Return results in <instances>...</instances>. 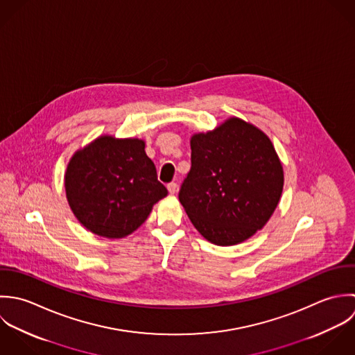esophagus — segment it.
I'll list each match as a JSON object with an SVG mask.
<instances>
[{"instance_id": "1", "label": "esophagus", "mask_w": 355, "mask_h": 355, "mask_svg": "<svg viewBox=\"0 0 355 355\" xmlns=\"http://www.w3.org/2000/svg\"><path fill=\"white\" fill-rule=\"evenodd\" d=\"M177 188H178V185H177L175 182H170V184H167V189H168V193H171V195H174V193L177 192Z\"/></svg>"}]
</instances>
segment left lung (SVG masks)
I'll return each mask as SVG.
<instances>
[{"label":"left lung","mask_w":355,"mask_h":355,"mask_svg":"<svg viewBox=\"0 0 355 355\" xmlns=\"http://www.w3.org/2000/svg\"><path fill=\"white\" fill-rule=\"evenodd\" d=\"M180 202L209 241L233 245L261 230L283 192V166L265 133L232 118L191 140Z\"/></svg>","instance_id":"1"}]
</instances>
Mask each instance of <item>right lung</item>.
I'll use <instances>...</instances> for the list:
<instances>
[{
    "label": "right lung",
    "instance_id": "obj_1",
    "mask_svg": "<svg viewBox=\"0 0 355 355\" xmlns=\"http://www.w3.org/2000/svg\"><path fill=\"white\" fill-rule=\"evenodd\" d=\"M137 139L100 137L72 156L66 193L72 213L90 232L121 239L145 222L167 195Z\"/></svg>",
    "mask_w": 355,
    "mask_h": 355
}]
</instances>
